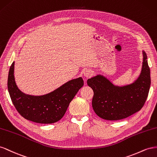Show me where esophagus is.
Returning <instances> with one entry per match:
<instances>
[{
	"label": "esophagus",
	"mask_w": 157,
	"mask_h": 157,
	"mask_svg": "<svg viewBox=\"0 0 157 157\" xmlns=\"http://www.w3.org/2000/svg\"><path fill=\"white\" fill-rule=\"evenodd\" d=\"M92 74H93L92 71L91 70H87L85 71H84V74H83L85 77H86V78L91 77V76L92 75Z\"/></svg>",
	"instance_id": "1"
}]
</instances>
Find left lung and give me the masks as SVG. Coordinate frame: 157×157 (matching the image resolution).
<instances>
[{"instance_id":"obj_1","label":"left lung","mask_w":157,"mask_h":157,"mask_svg":"<svg viewBox=\"0 0 157 157\" xmlns=\"http://www.w3.org/2000/svg\"><path fill=\"white\" fill-rule=\"evenodd\" d=\"M143 62L140 77L133 83L122 87L114 86L108 79L97 75L87 80L93 90L92 106L96 114L106 120H118L140 111L148 96L151 75L147 55L143 52Z\"/></svg>"}]
</instances>
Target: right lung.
<instances>
[{
	"mask_svg": "<svg viewBox=\"0 0 157 157\" xmlns=\"http://www.w3.org/2000/svg\"><path fill=\"white\" fill-rule=\"evenodd\" d=\"M14 62L10 66L8 89L13 105L26 120L40 124H52L59 121L79 89L83 86L82 78L71 80L46 95H26L17 87L14 76Z\"/></svg>",
	"mask_w": 157,
	"mask_h": 157,
	"instance_id": "obj_1",
	"label": "right lung"
}]
</instances>
